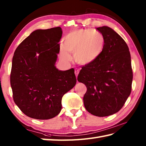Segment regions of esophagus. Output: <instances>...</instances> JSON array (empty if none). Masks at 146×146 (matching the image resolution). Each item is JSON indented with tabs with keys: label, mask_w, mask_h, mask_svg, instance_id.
Masks as SVG:
<instances>
[{
	"label": "esophagus",
	"mask_w": 146,
	"mask_h": 146,
	"mask_svg": "<svg viewBox=\"0 0 146 146\" xmlns=\"http://www.w3.org/2000/svg\"><path fill=\"white\" fill-rule=\"evenodd\" d=\"M79 70L78 69H75V75H76V77L77 78V76H78V73H79Z\"/></svg>",
	"instance_id": "obj_1"
}]
</instances>
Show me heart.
I'll return each instance as SVG.
<instances>
[{
    "mask_svg": "<svg viewBox=\"0 0 146 146\" xmlns=\"http://www.w3.org/2000/svg\"><path fill=\"white\" fill-rule=\"evenodd\" d=\"M105 46L103 35L92 29H75L68 33L64 38V46H60L61 58L70 60V53H73L74 60L81 65L92 63L100 56Z\"/></svg>",
    "mask_w": 146,
    "mask_h": 146,
    "instance_id": "obj_1",
    "label": "heart"
}]
</instances>
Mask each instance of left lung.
<instances>
[{
	"label": "left lung",
	"mask_w": 146,
	"mask_h": 146,
	"mask_svg": "<svg viewBox=\"0 0 146 146\" xmlns=\"http://www.w3.org/2000/svg\"><path fill=\"white\" fill-rule=\"evenodd\" d=\"M97 29L104 37V49L94 62L82 68L77 80L87 88L83 97L86 110L106 117L118 112L131 94V58L127 44L113 29L108 26Z\"/></svg>",
	"instance_id": "8db88e82"
}]
</instances>
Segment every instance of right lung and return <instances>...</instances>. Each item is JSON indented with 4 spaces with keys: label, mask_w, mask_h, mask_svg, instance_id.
<instances>
[{
    "label": "right lung",
    "mask_w": 146,
    "mask_h": 146,
    "mask_svg": "<svg viewBox=\"0 0 146 146\" xmlns=\"http://www.w3.org/2000/svg\"><path fill=\"white\" fill-rule=\"evenodd\" d=\"M62 34L60 27L35 30L14 52L11 73L14 101L33 119L58 115L62 97L76 85L73 68L61 71L55 66Z\"/></svg>",
    "instance_id": "obj_1"
}]
</instances>
